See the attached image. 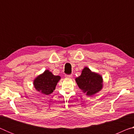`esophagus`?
<instances>
[{
	"label": "esophagus",
	"mask_w": 134,
	"mask_h": 134,
	"mask_svg": "<svg viewBox=\"0 0 134 134\" xmlns=\"http://www.w3.org/2000/svg\"><path fill=\"white\" fill-rule=\"evenodd\" d=\"M72 75L71 74H69V75H65V78H67V79H70L72 77Z\"/></svg>",
	"instance_id": "34e87169"
}]
</instances>
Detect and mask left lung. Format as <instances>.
<instances>
[{
  "label": "left lung",
  "mask_w": 134,
  "mask_h": 134,
  "mask_svg": "<svg viewBox=\"0 0 134 134\" xmlns=\"http://www.w3.org/2000/svg\"><path fill=\"white\" fill-rule=\"evenodd\" d=\"M75 80L81 92L88 96H93L103 89L102 76L87 67L84 68L81 75L76 78Z\"/></svg>",
  "instance_id": "1"
}]
</instances>
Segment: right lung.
Wrapping results in <instances>:
<instances>
[{
    "instance_id": "obj_1",
    "label": "right lung",
    "mask_w": 134,
    "mask_h": 134,
    "mask_svg": "<svg viewBox=\"0 0 134 134\" xmlns=\"http://www.w3.org/2000/svg\"><path fill=\"white\" fill-rule=\"evenodd\" d=\"M60 79V76L54 75L49 70H45L34 80L33 85L37 92L42 94L48 95L55 89L56 86Z\"/></svg>"
}]
</instances>
